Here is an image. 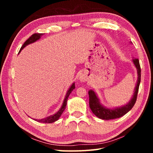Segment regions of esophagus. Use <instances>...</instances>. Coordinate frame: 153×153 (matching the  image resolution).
Masks as SVG:
<instances>
[{"instance_id": "esophagus-1", "label": "esophagus", "mask_w": 153, "mask_h": 153, "mask_svg": "<svg viewBox=\"0 0 153 153\" xmlns=\"http://www.w3.org/2000/svg\"><path fill=\"white\" fill-rule=\"evenodd\" d=\"M79 79L80 80V82H85V81L87 80L85 76H84L83 74H82V75H81V76H79Z\"/></svg>"}]
</instances>
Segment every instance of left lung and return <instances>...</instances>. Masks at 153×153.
<instances>
[{"label":"left lung","mask_w":153,"mask_h":153,"mask_svg":"<svg viewBox=\"0 0 153 153\" xmlns=\"http://www.w3.org/2000/svg\"><path fill=\"white\" fill-rule=\"evenodd\" d=\"M132 61L137 71V82L135 88L134 95L132 96V98L129 100V102L127 103L126 105L121 107H116L114 108H108L100 103L99 99L93 90L89 91V107L94 114L99 118L105 120L119 118L125 115L126 113H128L134 106L136 100H137L139 87L141 82V68L139 61L137 58L133 59Z\"/></svg>","instance_id":"left-lung-1"}]
</instances>
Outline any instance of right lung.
Here are the masks:
<instances>
[{
  "mask_svg": "<svg viewBox=\"0 0 153 153\" xmlns=\"http://www.w3.org/2000/svg\"><path fill=\"white\" fill-rule=\"evenodd\" d=\"M43 35V33H34V34L32 35L31 36L30 38H29L25 42V43H24V45H22V47H21L20 50H19V53H20L23 48L26 47L27 45H30V44H31V43H35V41H37V40L39 39L41 37V36ZM75 88H76V87H75V83H72V85L70 86L69 89L68 90V91L66 93V97H65L64 100V102L62 103V105L61 108L59 109V110H58V111L56 113H55L54 114H53V115L49 116L47 117V118H43V119H41V120H37V119H33V120H36V121L39 122L48 123H53L54 122L57 121V120L59 119L60 116L62 115V114L63 113L65 108H66V104H67V100H68V97H69V95H70V93H71V91H72Z\"/></svg>",
  "mask_w": 153,
  "mask_h": 153,
  "instance_id": "obj_1",
  "label": "right lung"
}]
</instances>
